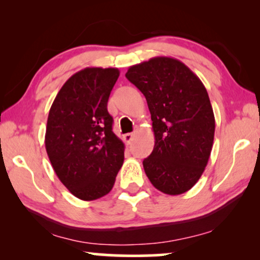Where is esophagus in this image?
<instances>
[{"label": "esophagus", "mask_w": 260, "mask_h": 260, "mask_svg": "<svg viewBox=\"0 0 260 260\" xmlns=\"http://www.w3.org/2000/svg\"><path fill=\"white\" fill-rule=\"evenodd\" d=\"M123 138H124V141L126 142V143H131V141L134 140V134H125L123 136Z\"/></svg>", "instance_id": "34e87169"}]
</instances>
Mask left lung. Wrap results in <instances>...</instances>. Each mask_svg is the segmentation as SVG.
I'll return each instance as SVG.
<instances>
[{"label":"left lung","instance_id":"obj_1","mask_svg":"<svg viewBox=\"0 0 260 260\" xmlns=\"http://www.w3.org/2000/svg\"><path fill=\"white\" fill-rule=\"evenodd\" d=\"M147 99L155 135L143 168L156 189L168 195L189 190L211 156L215 119L207 90L188 67L169 56L131 66L125 74Z\"/></svg>","mask_w":260,"mask_h":260}]
</instances>
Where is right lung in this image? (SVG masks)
Returning a JSON list of instances; mask_svg holds the SVG:
<instances>
[{
	"mask_svg": "<svg viewBox=\"0 0 260 260\" xmlns=\"http://www.w3.org/2000/svg\"><path fill=\"white\" fill-rule=\"evenodd\" d=\"M117 69L86 67L56 94L46 126L53 169L74 197L92 201L112 189L124 161V143L113 134L108 101Z\"/></svg>",
	"mask_w": 260,
	"mask_h": 260,
	"instance_id": "1",
	"label": "right lung"
}]
</instances>
